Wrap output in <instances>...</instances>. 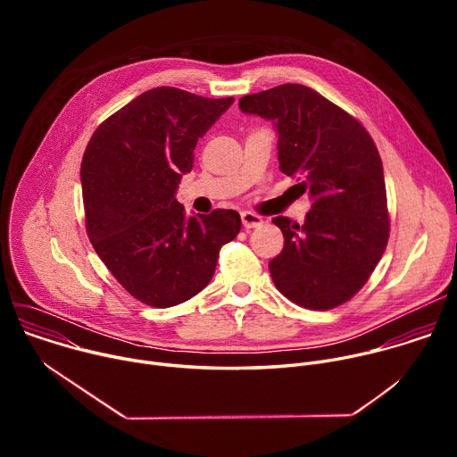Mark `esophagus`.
Listing matches in <instances>:
<instances>
[{
  "label": "esophagus",
  "instance_id": "obj_1",
  "mask_svg": "<svg viewBox=\"0 0 457 457\" xmlns=\"http://www.w3.org/2000/svg\"><path fill=\"white\" fill-rule=\"evenodd\" d=\"M240 219H242V226L245 229H251V228H256L262 224V217H258L256 213H251V212H242Z\"/></svg>",
  "mask_w": 457,
  "mask_h": 457
}]
</instances>
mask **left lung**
Here are the masks:
<instances>
[{
  "label": "left lung",
  "instance_id": "1",
  "mask_svg": "<svg viewBox=\"0 0 457 457\" xmlns=\"http://www.w3.org/2000/svg\"><path fill=\"white\" fill-rule=\"evenodd\" d=\"M244 113L273 120L282 173L298 177L312 201L300 226L275 217L284 249L270 262L277 289L305 309L351 300L369 280L388 240L383 164L367 129L303 85L244 96Z\"/></svg>",
  "mask_w": 457,
  "mask_h": 457
}]
</instances>
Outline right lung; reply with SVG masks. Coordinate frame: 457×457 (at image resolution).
I'll use <instances>...</instances> for the list:
<instances>
[{"label":"right lung","instance_id":"1","mask_svg":"<svg viewBox=\"0 0 457 457\" xmlns=\"http://www.w3.org/2000/svg\"><path fill=\"white\" fill-rule=\"evenodd\" d=\"M233 101L152 88L88 141L81 162L88 238L115 280L146 305L164 309L201 293L220 247L240 231L233 210L186 217L175 199L197 141Z\"/></svg>","mask_w":457,"mask_h":457}]
</instances>
